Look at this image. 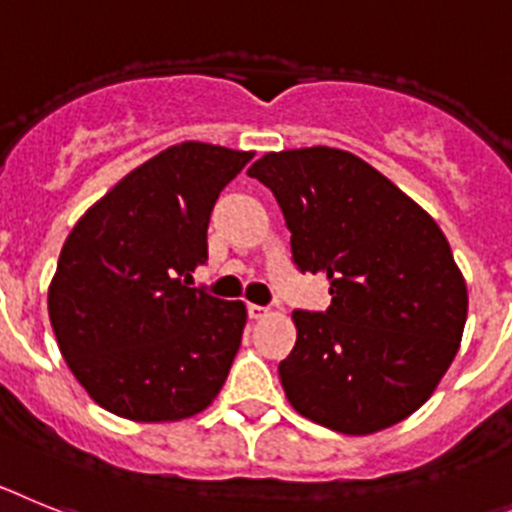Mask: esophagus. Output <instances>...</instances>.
<instances>
[{"mask_svg": "<svg viewBox=\"0 0 512 512\" xmlns=\"http://www.w3.org/2000/svg\"><path fill=\"white\" fill-rule=\"evenodd\" d=\"M247 314H250V319H265L268 317V309L257 304H247Z\"/></svg>", "mask_w": 512, "mask_h": 512, "instance_id": "obj_1", "label": "esophagus"}]
</instances>
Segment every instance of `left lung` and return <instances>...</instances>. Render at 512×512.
<instances>
[{"mask_svg": "<svg viewBox=\"0 0 512 512\" xmlns=\"http://www.w3.org/2000/svg\"><path fill=\"white\" fill-rule=\"evenodd\" d=\"M247 175L273 190L301 273L330 281L324 314L293 311L296 345L278 366L293 410L345 435L420 410L459 353L469 311L441 226L350 151H268Z\"/></svg>", "mask_w": 512, "mask_h": 512, "instance_id": "1", "label": "left lung"}]
</instances>
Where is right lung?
Masks as SVG:
<instances>
[{"label":"right lung","mask_w":512,"mask_h":512,"mask_svg":"<svg viewBox=\"0 0 512 512\" xmlns=\"http://www.w3.org/2000/svg\"><path fill=\"white\" fill-rule=\"evenodd\" d=\"M255 151L182 141L84 211L48 286L66 366L102 410L133 422L198 415L224 386L244 301L185 286L206 262L213 203Z\"/></svg>","instance_id":"right-lung-1"}]
</instances>
